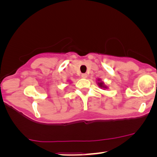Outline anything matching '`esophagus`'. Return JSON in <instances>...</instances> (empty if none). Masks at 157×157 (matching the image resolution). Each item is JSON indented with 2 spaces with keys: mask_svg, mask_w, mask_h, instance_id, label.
<instances>
[{
  "mask_svg": "<svg viewBox=\"0 0 157 157\" xmlns=\"http://www.w3.org/2000/svg\"><path fill=\"white\" fill-rule=\"evenodd\" d=\"M87 74H81V77H82L83 78H87Z\"/></svg>",
  "mask_w": 157,
  "mask_h": 157,
  "instance_id": "esophagus-1",
  "label": "esophagus"
}]
</instances>
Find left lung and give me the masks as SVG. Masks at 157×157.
Listing matches in <instances>:
<instances>
[{
	"mask_svg": "<svg viewBox=\"0 0 157 157\" xmlns=\"http://www.w3.org/2000/svg\"><path fill=\"white\" fill-rule=\"evenodd\" d=\"M98 81H100V79H98ZM98 86H99L101 88H105V89H106V86H104V83H103L102 81H101V82H98Z\"/></svg>",
	"mask_w": 157,
	"mask_h": 157,
	"instance_id": "8db88e82",
	"label": "left lung"
}]
</instances>
